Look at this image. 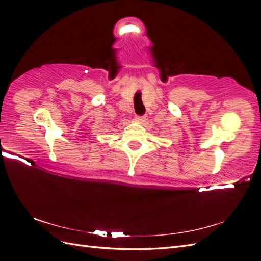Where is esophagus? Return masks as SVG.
<instances>
[{
	"label": "esophagus",
	"instance_id": "1",
	"mask_svg": "<svg viewBox=\"0 0 261 261\" xmlns=\"http://www.w3.org/2000/svg\"><path fill=\"white\" fill-rule=\"evenodd\" d=\"M135 120H136L137 122H139V123H143V122L146 120V117H145V116H138V115H136V116H135Z\"/></svg>",
	"mask_w": 261,
	"mask_h": 261
}]
</instances>
